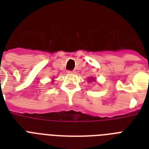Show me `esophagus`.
<instances>
[{"instance_id": "34e87169", "label": "esophagus", "mask_w": 149, "mask_h": 149, "mask_svg": "<svg viewBox=\"0 0 149 149\" xmlns=\"http://www.w3.org/2000/svg\"><path fill=\"white\" fill-rule=\"evenodd\" d=\"M68 73H74L75 71H73V70H69V71H67Z\"/></svg>"}]
</instances>
